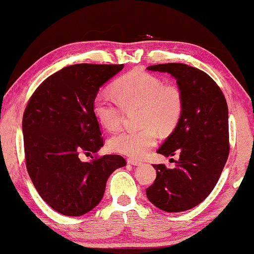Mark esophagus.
Listing matches in <instances>:
<instances>
[{
	"mask_svg": "<svg viewBox=\"0 0 254 254\" xmlns=\"http://www.w3.org/2000/svg\"><path fill=\"white\" fill-rule=\"evenodd\" d=\"M127 164H131V165H134V167H136V165H140L141 162H140V161H137V160H134V159H128Z\"/></svg>",
	"mask_w": 254,
	"mask_h": 254,
	"instance_id": "1",
	"label": "esophagus"
}]
</instances>
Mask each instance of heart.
<instances>
[{
	"instance_id": "1",
	"label": "heart",
	"mask_w": 254,
	"mask_h": 254,
	"mask_svg": "<svg viewBox=\"0 0 254 254\" xmlns=\"http://www.w3.org/2000/svg\"><path fill=\"white\" fill-rule=\"evenodd\" d=\"M117 99L107 92L94 98L92 111L108 131L118 130L122 122V108H139L137 131H123L113 135L109 146L117 153L142 158L156 143L155 130L167 134L177 127L183 110V95L177 86L164 84L160 77L141 70H133L114 82Z\"/></svg>"
}]
</instances>
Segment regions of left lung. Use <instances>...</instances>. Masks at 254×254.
Returning a JSON list of instances; mask_svg holds the SVG:
<instances>
[{
  "instance_id": "8db88e82",
  "label": "left lung",
  "mask_w": 254,
  "mask_h": 254,
  "mask_svg": "<svg viewBox=\"0 0 254 254\" xmlns=\"http://www.w3.org/2000/svg\"><path fill=\"white\" fill-rule=\"evenodd\" d=\"M149 71L171 74L183 95L177 127L158 153L179 154L174 169L153 164L156 179L146 189L152 204L170 212L190 210L213 190L229 156V111L218 84L199 68L183 63L156 64Z\"/></svg>"
}]
</instances>
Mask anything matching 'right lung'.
I'll use <instances>...</instances> for the list:
<instances>
[{"label":"right lung","instance_id":"right-lung-1","mask_svg":"<svg viewBox=\"0 0 254 254\" xmlns=\"http://www.w3.org/2000/svg\"><path fill=\"white\" fill-rule=\"evenodd\" d=\"M123 67L65 66L43 81L27 103L22 121L27 172L41 197L63 215L80 216L94 209L110 175L127 164L117 154L89 162L79 156L103 146L92 104L100 87Z\"/></svg>","mask_w":254,"mask_h":254}]
</instances>
